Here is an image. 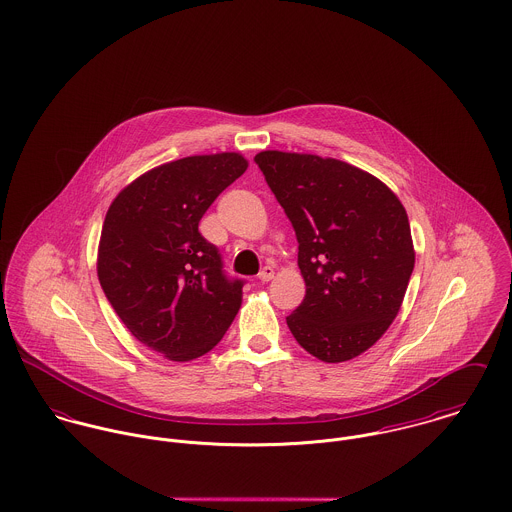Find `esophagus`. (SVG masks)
I'll use <instances>...</instances> for the list:
<instances>
[{
    "label": "esophagus",
    "mask_w": 512,
    "mask_h": 512,
    "mask_svg": "<svg viewBox=\"0 0 512 512\" xmlns=\"http://www.w3.org/2000/svg\"><path fill=\"white\" fill-rule=\"evenodd\" d=\"M272 278H274V266H264V268L260 270V274H258V280H260L262 284L270 282Z\"/></svg>",
    "instance_id": "1"
}]
</instances>
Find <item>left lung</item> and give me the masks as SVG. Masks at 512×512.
Wrapping results in <instances>:
<instances>
[{"instance_id": "8db88e82", "label": "left lung", "mask_w": 512, "mask_h": 512, "mask_svg": "<svg viewBox=\"0 0 512 512\" xmlns=\"http://www.w3.org/2000/svg\"><path fill=\"white\" fill-rule=\"evenodd\" d=\"M254 161L299 244L305 297L286 317L295 341L323 363L359 357L398 315L414 270L402 203L339 159L260 151Z\"/></svg>"}]
</instances>
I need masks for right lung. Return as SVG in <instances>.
Wrapping results in <instances>:
<instances>
[{
    "label": "right lung",
    "instance_id": "right-lung-1",
    "mask_svg": "<svg viewBox=\"0 0 512 512\" xmlns=\"http://www.w3.org/2000/svg\"><path fill=\"white\" fill-rule=\"evenodd\" d=\"M246 167L240 153L183 157L138 177L106 213L100 286L130 333L169 361L209 353L240 309L244 280L226 276L199 220Z\"/></svg>",
    "mask_w": 512,
    "mask_h": 512
}]
</instances>
